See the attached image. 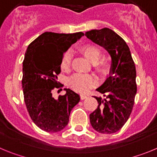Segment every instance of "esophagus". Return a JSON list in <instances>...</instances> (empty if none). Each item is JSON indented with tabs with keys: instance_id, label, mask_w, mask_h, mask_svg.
I'll list each match as a JSON object with an SVG mask.
<instances>
[{
	"instance_id": "1",
	"label": "esophagus",
	"mask_w": 157,
	"mask_h": 157,
	"mask_svg": "<svg viewBox=\"0 0 157 157\" xmlns=\"http://www.w3.org/2000/svg\"><path fill=\"white\" fill-rule=\"evenodd\" d=\"M86 98H87V95H85V94H81V95H80V98H81V100H84Z\"/></svg>"
}]
</instances>
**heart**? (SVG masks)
Instances as JSON below:
<instances>
[{
    "label": "heart",
    "mask_w": 157,
    "mask_h": 157,
    "mask_svg": "<svg viewBox=\"0 0 157 157\" xmlns=\"http://www.w3.org/2000/svg\"><path fill=\"white\" fill-rule=\"evenodd\" d=\"M79 50L87 59L93 63L94 67L99 73H105L108 69V62L101 56V50L98 46L92 44L82 45ZM71 67V54L66 53L62 59L60 67L63 71H67ZM97 81L96 78L90 75H75L68 81V84L74 90L79 93H86L94 86Z\"/></svg>",
    "instance_id": "b5f03b06"
}]
</instances>
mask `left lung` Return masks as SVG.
<instances>
[{
	"instance_id": "8db88e82",
	"label": "left lung",
	"mask_w": 157,
	"mask_h": 157,
	"mask_svg": "<svg viewBox=\"0 0 157 157\" xmlns=\"http://www.w3.org/2000/svg\"><path fill=\"white\" fill-rule=\"evenodd\" d=\"M85 35L104 47L112 58L109 76L97 90L105 98L94 97L98 109L90 115L91 126L101 134H113L128 120L134 104L136 68L125 41L109 28L91 30Z\"/></svg>"
}]
</instances>
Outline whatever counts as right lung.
<instances>
[{
	"label": "right lung",
	"instance_id": "obj_1",
	"mask_svg": "<svg viewBox=\"0 0 157 157\" xmlns=\"http://www.w3.org/2000/svg\"><path fill=\"white\" fill-rule=\"evenodd\" d=\"M84 34H58L45 32L27 47L23 62L24 101L31 120L46 132H59L68 123L71 111L80 101L77 93L64 88V95L52 97L59 88L57 75L63 54ZM62 90V89H61Z\"/></svg>",
	"mask_w": 157,
	"mask_h": 157
}]
</instances>
